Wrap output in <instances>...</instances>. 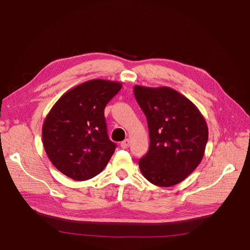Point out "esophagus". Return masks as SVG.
Masks as SVG:
<instances>
[{
  "mask_svg": "<svg viewBox=\"0 0 250 250\" xmlns=\"http://www.w3.org/2000/svg\"><path fill=\"white\" fill-rule=\"evenodd\" d=\"M129 146H130V140L129 139H125L122 143H121V147L124 148V149H127Z\"/></svg>",
  "mask_w": 250,
  "mask_h": 250,
  "instance_id": "34e87169",
  "label": "esophagus"
}]
</instances>
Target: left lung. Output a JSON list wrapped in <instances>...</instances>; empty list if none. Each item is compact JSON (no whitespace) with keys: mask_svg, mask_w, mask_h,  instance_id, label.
Here are the masks:
<instances>
[{"mask_svg":"<svg viewBox=\"0 0 250 250\" xmlns=\"http://www.w3.org/2000/svg\"><path fill=\"white\" fill-rule=\"evenodd\" d=\"M135 99L146 115L150 146L139 166L151 184L181 183L202 161L208 128L197 106L168 86L135 85Z\"/></svg>","mask_w":250,"mask_h":250,"instance_id":"obj_1","label":"left lung"}]
</instances>
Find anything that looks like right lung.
I'll list each match as a JSON object with an SVG mask.
<instances>
[{
	"instance_id": "add662e5",
	"label": "right lung",
	"mask_w": 250,
	"mask_h": 250,
	"mask_svg": "<svg viewBox=\"0 0 250 250\" xmlns=\"http://www.w3.org/2000/svg\"><path fill=\"white\" fill-rule=\"evenodd\" d=\"M122 88L118 81L93 79L64 93L42 124L44 151L55 168L75 180L98 175L115 152L104 108Z\"/></svg>"
}]
</instances>
